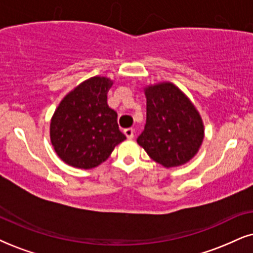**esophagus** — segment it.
<instances>
[{"mask_svg":"<svg viewBox=\"0 0 253 253\" xmlns=\"http://www.w3.org/2000/svg\"><path fill=\"white\" fill-rule=\"evenodd\" d=\"M125 135L127 136V139H133L134 136V129L133 128H126L124 130Z\"/></svg>","mask_w":253,"mask_h":253,"instance_id":"obj_1","label":"esophagus"}]
</instances>
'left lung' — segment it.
<instances>
[{
  "label": "left lung",
  "instance_id": "obj_1",
  "mask_svg": "<svg viewBox=\"0 0 253 253\" xmlns=\"http://www.w3.org/2000/svg\"><path fill=\"white\" fill-rule=\"evenodd\" d=\"M147 99L145 129L136 142L165 168L189 162L203 142L204 125L187 94L170 82L143 87Z\"/></svg>",
  "mask_w": 253,
  "mask_h": 253
}]
</instances>
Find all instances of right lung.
Wrapping results in <instances>:
<instances>
[{
	"label": "right lung",
	"instance_id": "right-lung-1",
	"mask_svg": "<svg viewBox=\"0 0 253 253\" xmlns=\"http://www.w3.org/2000/svg\"><path fill=\"white\" fill-rule=\"evenodd\" d=\"M113 83L104 76L86 79L62 99L51 118V145L71 167H98L126 139L118 126L117 112L107 104Z\"/></svg>",
	"mask_w": 253,
	"mask_h": 253
}]
</instances>
